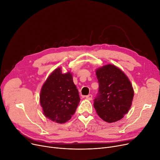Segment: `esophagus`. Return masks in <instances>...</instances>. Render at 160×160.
Masks as SVG:
<instances>
[{
    "label": "esophagus",
    "mask_w": 160,
    "mask_h": 160,
    "mask_svg": "<svg viewBox=\"0 0 160 160\" xmlns=\"http://www.w3.org/2000/svg\"><path fill=\"white\" fill-rule=\"evenodd\" d=\"M86 99H88V100H92V98H93V96L92 94H89L86 97Z\"/></svg>",
    "instance_id": "obj_1"
}]
</instances>
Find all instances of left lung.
<instances>
[{"mask_svg":"<svg viewBox=\"0 0 160 160\" xmlns=\"http://www.w3.org/2000/svg\"><path fill=\"white\" fill-rule=\"evenodd\" d=\"M99 90L93 106L99 116L108 123L121 120L128 112L133 99V87L128 78L113 65L96 71Z\"/></svg>","mask_w":160,"mask_h":160,"instance_id":"obj_1","label":"left lung"}]
</instances>
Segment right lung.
Segmentation results:
<instances>
[{
	"instance_id": "right-lung-1",
	"label": "right lung",
	"mask_w": 160,
	"mask_h": 160,
	"mask_svg": "<svg viewBox=\"0 0 160 160\" xmlns=\"http://www.w3.org/2000/svg\"><path fill=\"white\" fill-rule=\"evenodd\" d=\"M40 105L46 118L63 123L71 118L80 99L70 72L58 68L49 76L41 89Z\"/></svg>"
}]
</instances>
